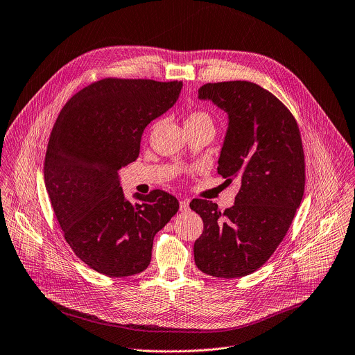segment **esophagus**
<instances>
[{"label":"esophagus","mask_w":355,"mask_h":355,"mask_svg":"<svg viewBox=\"0 0 355 355\" xmlns=\"http://www.w3.org/2000/svg\"><path fill=\"white\" fill-rule=\"evenodd\" d=\"M180 211L181 212H188L189 211V202H188V199H181L180 200Z\"/></svg>","instance_id":"34e87169"}]
</instances>
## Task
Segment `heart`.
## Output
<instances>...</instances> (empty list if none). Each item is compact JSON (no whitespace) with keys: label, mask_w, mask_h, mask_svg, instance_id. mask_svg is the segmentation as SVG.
Listing matches in <instances>:
<instances>
[{"label":"heart","mask_w":355,"mask_h":355,"mask_svg":"<svg viewBox=\"0 0 355 355\" xmlns=\"http://www.w3.org/2000/svg\"><path fill=\"white\" fill-rule=\"evenodd\" d=\"M193 122H212V121L205 111L198 110V111H192L187 118V123H193Z\"/></svg>","instance_id":"obj_1"}]
</instances>
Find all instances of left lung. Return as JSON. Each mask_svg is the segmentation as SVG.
Listing matches in <instances>:
<instances>
[{"label": "left lung", "mask_w": 355, "mask_h": 355, "mask_svg": "<svg viewBox=\"0 0 355 355\" xmlns=\"http://www.w3.org/2000/svg\"><path fill=\"white\" fill-rule=\"evenodd\" d=\"M198 95L229 114L218 173L241 187L223 212L211 200H191L204 220L193 259L208 275L240 278L270 260L300 205L306 178L300 132L282 101L259 84L208 83Z\"/></svg>", "instance_id": "left-lung-1"}]
</instances>
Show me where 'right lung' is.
I'll use <instances>...</instances> for the list:
<instances>
[{"mask_svg": "<svg viewBox=\"0 0 355 355\" xmlns=\"http://www.w3.org/2000/svg\"><path fill=\"white\" fill-rule=\"evenodd\" d=\"M182 81L108 77L74 94L60 111L44 156V184L74 254L107 277H130L151 260L153 239L178 211L153 189L125 200L118 170L139 157L144 128L178 99Z\"/></svg>", "mask_w": 355, "mask_h": 355, "instance_id": "right-lung-1", "label": "right lung"}]
</instances>
